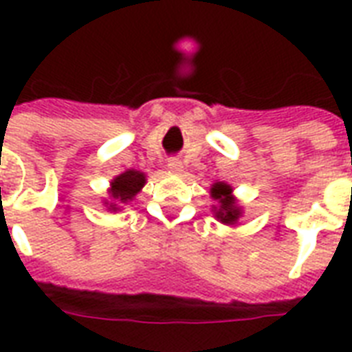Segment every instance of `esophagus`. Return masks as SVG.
<instances>
[{
    "instance_id": "obj_1",
    "label": "esophagus",
    "mask_w": 352,
    "mask_h": 352,
    "mask_svg": "<svg viewBox=\"0 0 352 352\" xmlns=\"http://www.w3.org/2000/svg\"><path fill=\"white\" fill-rule=\"evenodd\" d=\"M168 168H170V171H173V173H177V175H179V173L182 171V162L177 159H171V160H168Z\"/></svg>"
}]
</instances>
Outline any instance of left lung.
I'll list each match as a JSON object with an SVG mask.
<instances>
[{"label": "left lung", "instance_id": "obj_1", "mask_svg": "<svg viewBox=\"0 0 352 352\" xmlns=\"http://www.w3.org/2000/svg\"><path fill=\"white\" fill-rule=\"evenodd\" d=\"M210 193H212V199L217 203V206H214L215 217L221 223H225V225H235L243 212H241V208L237 206V201L232 195L230 184H226V182H215L212 190H210Z\"/></svg>", "mask_w": 352, "mask_h": 352}]
</instances>
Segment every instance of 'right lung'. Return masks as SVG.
I'll list each match as a JSON object with an SVG mask.
<instances>
[{
  "instance_id": "add662e5",
  "label": "right lung",
  "mask_w": 352,
  "mask_h": 352,
  "mask_svg": "<svg viewBox=\"0 0 352 352\" xmlns=\"http://www.w3.org/2000/svg\"><path fill=\"white\" fill-rule=\"evenodd\" d=\"M144 184H146V175L142 171L127 170L115 177L111 182V190H109V195L113 199V203H109V210L117 212L118 204H127L133 201V197L142 190Z\"/></svg>"
}]
</instances>
